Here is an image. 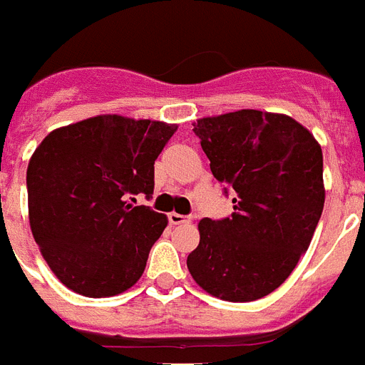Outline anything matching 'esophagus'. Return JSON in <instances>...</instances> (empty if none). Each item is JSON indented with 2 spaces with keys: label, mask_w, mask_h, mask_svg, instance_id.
Returning a JSON list of instances; mask_svg holds the SVG:
<instances>
[{
  "label": "esophagus",
  "mask_w": 365,
  "mask_h": 365,
  "mask_svg": "<svg viewBox=\"0 0 365 365\" xmlns=\"http://www.w3.org/2000/svg\"><path fill=\"white\" fill-rule=\"evenodd\" d=\"M168 220H170L171 225H180V224H190V216H182V215H177V212H171L168 215Z\"/></svg>",
  "instance_id": "34e87169"
}]
</instances>
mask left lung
Returning <instances> with one entry per match:
<instances>
[{
    "mask_svg": "<svg viewBox=\"0 0 365 365\" xmlns=\"http://www.w3.org/2000/svg\"><path fill=\"white\" fill-rule=\"evenodd\" d=\"M194 134L235 207L227 218L201 220L190 274L222 300L267 297L306 254L323 215L321 145L291 117L257 110L205 117Z\"/></svg>",
    "mask_w": 365,
    "mask_h": 365,
    "instance_id": "left-lung-1",
    "label": "left lung"
}]
</instances>
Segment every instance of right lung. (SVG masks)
<instances>
[{
    "instance_id": "1",
    "label": "right lung",
    "mask_w": 365,
    "mask_h": 365,
    "mask_svg": "<svg viewBox=\"0 0 365 365\" xmlns=\"http://www.w3.org/2000/svg\"><path fill=\"white\" fill-rule=\"evenodd\" d=\"M175 125L98 115L42 140L27 165L33 239L61 284L113 297L138 282L168 218L153 197L155 160Z\"/></svg>"
}]
</instances>
